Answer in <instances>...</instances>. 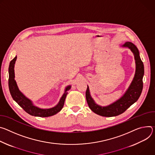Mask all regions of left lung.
I'll use <instances>...</instances> for the list:
<instances>
[{
  "instance_id": "1",
  "label": "left lung",
  "mask_w": 155,
  "mask_h": 155,
  "mask_svg": "<svg viewBox=\"0 0 155 155\" xmlns=\"http://www.w3.org/2000/svg\"><path fill=\"white\" fill-rule=\"evenodd\" d=\"M123 47H128L134 53L136 63V71L134 78L125 94L111 105L102 107L95 104L90 95L88 86L85 92V97L89 108L93 112L101 116L111 117L123 113L139 99L143 89L144 66L139 55V51L137 47L130 42H126Z\"/></svg>"
}]
</instances>
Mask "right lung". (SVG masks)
I'll return each mask as SVG.
<instances>
[{"label": "right lung", "instance_id": "add662e5", "mask_svg": "<svg viewBox=\"0 0 155 155\" xmlns=\"http://www.w3.org/2000/svg\"><path fill=\"white\" fill-rule=\"evenodd\" d=\"M16 60L15 57L10 63L8 68V87L10 94L13 99L27 113L31 116H39V117H48L53 116L58 113L63 107L66 95L68 94L67 91L71 88V86H68L66 88L65 92L61 98L58 104L54 108L49 109H41L35 106H34L31 100L27 98L18 89L17 87L16 83L15 81V74H14V64Z\"/></svg>", "mask_w": 155, "mask_h": 155}]
</instances>
